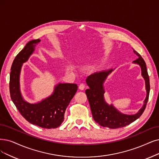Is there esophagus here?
<instances>
[{
  "label": "esophagus",
  "instance_id": "esophagus-1",
  "mask_svg": "<svg viewBox=\"0 0 159 159\" xmlns=\"http://www.w3.org/2000/svg\"><path fill=\"white\" fill-rule=\"evenodd\" d=\"M85 84H80V85H79V89L80 90H84V89H85Z\"/></svg>",
  "mask_w": 159,
  "mask_h": 159
}]
</instances>
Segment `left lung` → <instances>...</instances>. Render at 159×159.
<instances>
[{
  "label": "left lung",
  "instance_id": "obj_1",
  "mask_svg": "<svg viewBox=\"0 0 159 159\" xmlns=\"http://www.w3.org/2000/svg\"><path fill=\"white\" fill-rule=\"evenodd\" d=\"M133 52L138 57L133 62L141 67L142 75L145 80V89L147 91L143 105L136 114L126 115L120 113L112 104L109 105L106 102L103 84L107 75L113 70V69L94 73L89 75L86 80V83L89 88L86 89L85 93L90 104L93 117L95 121L104 127H108L110 129L124 127L138 119L142 115L145 109L150 91L149 78L144 60L134 49H133Z\"/></svg>",
  "mask_w": 159,
  "mask_h": 159
}]
</instances>
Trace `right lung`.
<instances>
[{
    "mask_svg": "<svg viewBox=\"0 0 159 159\" xmlns=\"http://www.w3.org/2000/svg\"><path fill=\"white\" fill-rule=\"evenodd\" d=\"M41 40L29 42L16 57L11 67L10 93L12 102L21 116L30 123L43 129H55L61 125L69 103L78 90L75 84H59L49 97L35 104L25 101L21 93L20 77L22 65L27 62Z\"/></svg>",
    "mask_w": 159,
    "mask_h": 159,
    "instance_id": "1",
    "label": "right lung"
}]
</instances>
